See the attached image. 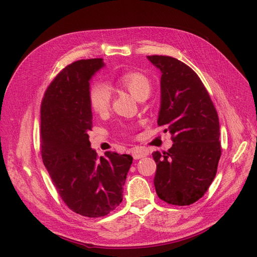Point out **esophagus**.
I'll return each instance as SVG.
<instances>
[{
	"label": "esophagus",
	"mask_w": 257,
	"mask_h": 257,
	"mask_svg": "<svg viewBox=\"0 0 257 257\" xmlns=\"http://www.w3.org/2000/svg\"><path fill=\"white\" fill-rule=\"evenodd\" d=\"M147 154H148V151L142 149V148H139V147H135V148H133V149H132V155H133L134 160L142 159V158L146 157Z\"/></svg>",
	"instance_id": "obj_1"
}]
</instances>
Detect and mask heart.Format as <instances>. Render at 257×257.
<instances>
[{
  "instance_id": "heart-1",
  "label": "heart",
  "mask_w": 257,
  "mask_h": 257,
  "mask_svg": "<svg viewBox=\"0 0 257 257\" xmlns=\"http://www.w3.org/2000/svg\"><path fill=\"white\" fill-rule=\"evenodd\" d=\"M116 83L125 88L135 98L150 93V82L147 77L137 72H126L116 78ZM111 93L108 85L104 83L93 84L89 93V102L93 111L96 113H105L110 106Z\"/></svg>"
}]
</instances>
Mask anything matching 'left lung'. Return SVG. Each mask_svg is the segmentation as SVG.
Masks as SVG:
<instances>
[{"instance_id": "8db88e82", "label": "left lung", "mask_w": 257, "mask_h": 257, "mask_svg": "<svg viewBox=\"0 0 257 257\" xmlns=\"http://www.w3.org/2000/svg\"><path fill=\"white\" fill-rule=\"evenodd\" d=\"M161 72L158 125L173 136L168 152H153L154 186L168 204L186 206L204 196L221 157L220 123L196 73L172 57L148 56Z\"/></svg>"}]
</instances>
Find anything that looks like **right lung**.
I'll list each match as a JSON object with an SVG mask.
<instances>
[{
  "label": "right lung",
  "instance_id": "add662e5",
  "mask_svg": "<svg viewBox=\"0 0 257 257\" xmlns=\"http://www.w3.org/2000/svg\"><path fill=\"white\" fill-rule=\"evenodd\" d=\"M103 59L66 66L45 92L41 109V147L45 167L61 198L74 212L99 217L118 207L133 162L130 154L107 151L97 158L91 148L92 77Z\"/></svg>",
  "mask_w": 257,
  "mask_h": 257
}]
</instances>
